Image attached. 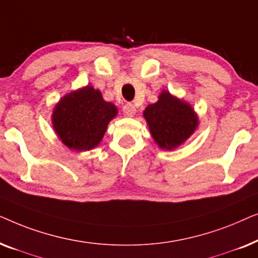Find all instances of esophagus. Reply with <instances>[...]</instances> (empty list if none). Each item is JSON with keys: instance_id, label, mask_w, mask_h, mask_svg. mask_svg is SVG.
Instances as JSON below:
<instances>
[{"instance_id": "1", "label": "esophagus", "mask_w": 258, "mask_h": 258, "mask_svg": "<svg viewBox=\"0 0 258 258\" xmlns=\"http://www.w3.org/2000/svg\"><path fill=\"white\" fill-rule=\"evenodd\" d=\"M123 114H124L126 117H133V116L136 114V108L134 107L133 103H126L124 107H123Z\"/></svg>"}]
</instances>
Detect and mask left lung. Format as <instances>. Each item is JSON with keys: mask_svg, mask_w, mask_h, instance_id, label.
Returning <instances> with one entry per match:
<instances>
[{"mask_svg": "<svg viewBox=\"0 0 258 258\" xmlns=\"http://www.w3.org/2000/svg\"><path fill=\"white\" fill-rule=\"evenodd\" d=\"M143 116L155 142L165 150L181 146L199 125V118L191 105L167 90L162 91L156 103L148 105Z\"/></svg>", "mask_w": 258, "mask_h": 258, "instance_id": "1", "label": "left lung"}]
</instances>
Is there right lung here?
I'll return each mask as SVG.
<instances>
[{
  "instance_id": "right-lung-1",
  "label": "right lung",
  "mask_w": 258,
  "mask_h": 258,
  "mask_svg": "<svg viewBox=\"0 0 258 258\" xmlns=\"http://www.w3.org/2000/svg\"><path fill=\"white\" fill-rule=\"evenodd\" d=\"M116 115L117 108L105 102L100 90L87 86L62 97L52 111L51 121L67 147L86 151L98 146Z\"/></svg>"
}]
</instances>
